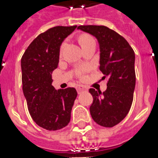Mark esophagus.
<instances>
[{"label": "esophagus", "instance_id": "esophagus-1", "mask_svg": "<svg viewBox=\"0 0 158 158\" xmlns=\"http://www.w3.org/2000/svg\"><path fill=\"white\" fill-rule=\"evenodd\" d=\"M87 90H88V89H87V88H86V87H84V86H83V85L77 86V91H78V93H81V92H85V91H87Z\"/></svg>", "mask_w": 158, "mask_h": 158}]
</instances>
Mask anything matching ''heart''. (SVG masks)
Segmentation results:
<instances>
[{
	"instance_id": "heart-1",
	"label": "heart",
	"mask_w": 158,
	"mask_h": 158,
	"mask_svg": "<svg viewBox=\"0 0 158 158\" xmlns=\"http://www.w3.org/2000/svg\"><path fill=\"white\" fill-rule=\"evenodd\" d=\"M79 43L81 44L82 48H86L88 46L91 45L92 44H95V40L93 39V37L91 36L90 35L88 34H83L79 36ZM64 46H65V44H63L61 46V51L63 49ZM85 68H81V69H79L77 70V75H79L80 78H83L84 76V74H85Z\"/></svg>"
}]
</instances>
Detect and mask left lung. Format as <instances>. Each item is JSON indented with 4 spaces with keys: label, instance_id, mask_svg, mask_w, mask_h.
I'll return each instance as SVG.
<instances>
[{
    "label": "left lung",
    "instance_id": "left-lung-1",
    "mask_svg": "<svg viewBox=\"0 0 158 158\" xmlns=\"http://www.w3.org/2000/svg\"><path fill=\"white\" fill-rule=\"evenodd\" d=\"M94 35L100 45V70L108 77L104 92L90 88L93 97L90 106L92 119L98 125L113 127L123 120L133 101L135 72V52L123 37L105 26H79Z\"/></svg>",
    "mask_w": 158,
    "mask_h": 158
}]
</instances>
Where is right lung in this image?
Here are the masks:
<instances>
[{"label":"right lung","mask_w":158,"mask_h":158,"mask_svg":"<svg viewBox=\"0 0 158 158\" xmlns=\"http://www.w3.org/2000/svg\"><path fill=\"white\" fill-rule=\"evenodd\" d=\"M77 26H57L40 34L21 59L22 82L27 108L35 123L48 131L65 127L77 97L75 88L56 90L52 72L59 62L60 46Z\"/></svg>","instance_id":"add662e5"}]
</instances>
